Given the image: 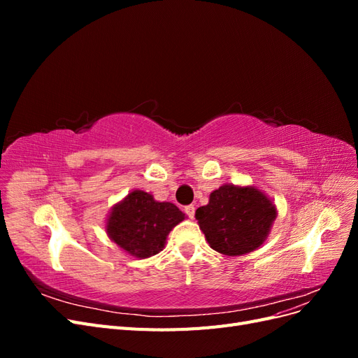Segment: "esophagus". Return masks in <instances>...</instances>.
<instances>
[{
  "label": "esophagus",
  "instance_id": "34e87169",
  "mask_svg": "<svg viewBox=\"0 0 358 358\" xmlns=\"http://www.w3.org/2000/svg\"><path fill=\"white\" fill-rule=\"evenodd\" d=\"M183 210H185V213L189 216V218L192 220L194 218V215H196V208H194V206L192 204H189V206H187V208L185 209H183Z\"/></svg>",
  "mask_w": 358,
  "mask_h": 358
}]
</instances>
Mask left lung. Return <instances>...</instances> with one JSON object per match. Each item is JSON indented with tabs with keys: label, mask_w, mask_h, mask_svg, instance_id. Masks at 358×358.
Instances as JSON below:
<instances>
[{
	"label": "left lung",
	"mask_w": 358,
	"mask_h": 358,
	"mask_svg": "<svg viewBox=\"0 0 358 358\" xmlns=\"http://www.w3.org/2000/svg\"><path fill=\"white\" fill-rule=\"evenodd\" d=\"M276 206L257 187L225 183L196 210L206 241L216 252L243 255L264 243L276 220Z\"/></svg>",
	"instance_id": "8db88e82"
}]
</instances>
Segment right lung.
I'll return each mask as SVG.
<instances>
[{"instance_id":"obj_1","label":"right lung","mask_w":358,"mask_h":358,"mask_svg":"<svg viewBox=\"0 0 358 358\" xmlns=\"http://www.w3.org/2000/svg\"><path fill=\"white\" fill-rule=\"evenodd\" d=\"M183 220L178 206L134 189L110 209L106 233L124 252L143 259L162 251L169 233Z\"/></svg>"}]
</instances>
